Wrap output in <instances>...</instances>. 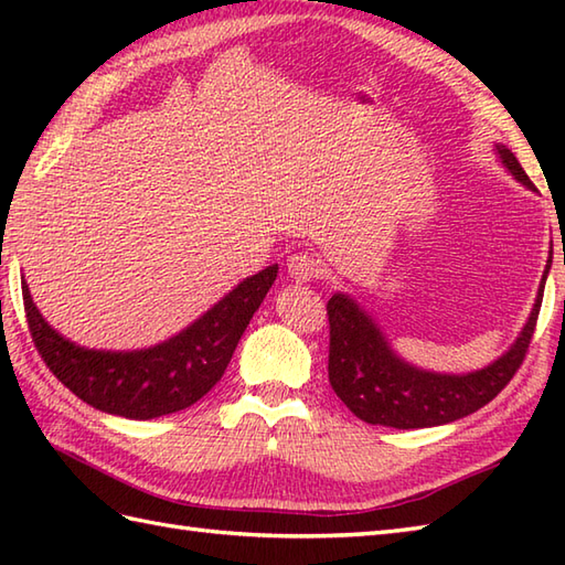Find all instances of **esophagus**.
Returning <instances> with one entry per match:
<instances>
[{"mask_svg": "<svg viewBox=\"0 0 565 565\" xmlns=\"http://www.w3.org/2000/svg\"><path fill=\"white\" fill-rule=\"evenodd\" d=\"M286 271H289L294 281H313L318 279L320 267L313 255H308V252H296V255L286 259Z\"/></svg>", "mask_w": 565, "mask_h": 565, "instance_id": "esophagus-1", "label": "esophagus"}]
</instances>
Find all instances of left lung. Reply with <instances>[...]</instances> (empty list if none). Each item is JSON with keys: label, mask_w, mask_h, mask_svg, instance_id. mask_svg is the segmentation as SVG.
<instances>
[{"label": "left lung", "mask_w": 565, "mask_h": 565, "mask_svg": "<svg viewBox=\"0 0 565 565\" xmlns=\"http://www.w3.org/2000/svg\"><path fill=\"white\" fill-rule=\"evenodd\" d=\"M502 167L526 189H534L530 177L512 150L495 142ZM551 257L539 284L536 301L518 340L495 362L466 374H441L419 369L393 350L376 318L366 313L350 294L338 291L328 301L330 316V386L350 411L369 425L395 429L437 427L476 413L508 386L520 369L542 308L544 284Z\"/></svg>", "instance_id": "1"}]
</instances>
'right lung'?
Listing matches in <instances>:
<instances>
[{
    "instance_id": "right-lung-1",
    "label": "right lung",
    "mask_w": 565,
    "mask_h": 565,
    "mask_svg": "<svg viewBox=\"0 0 565 565\" xmlns=\"http://www.w3.org/2000/svg\"><path fill=\"white\" fill-rule=\"evenodd\" d=\"M279 274V264L239 281L170 340L146 350H89L51 328L21 279L35 350L60 383L102 413L128 419L172 415L201 401L231 364L235 347Z\"/></svg>"
}]
</instances>
